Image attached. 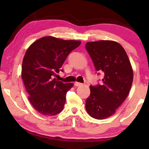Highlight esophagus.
<instances>
[{"label": "esophagus", "instance_id": "obj_1", "mask_svg": "<svg viewBox=\"0 0 149 149\" xmlns=\"http://www.w3.org/2000/svg\"><path fill=\"white\" fill-rule=\"evenodd\" d=\"M74 85H75V86L78 87V86H80V85H82V83H78V82H76V83H74Z\"/></svg>", "mask_w": 149, "mask_h": 149}]
</instances>
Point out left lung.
I'll list each match as a JSON object with an SVG mask.
<instances>
[{"label": "left lung", "instance_id": "left-lung-1", "mask_svg": "<svg viewBox=\"0 0 149 149\" xmlns=\"http://www.w3.org/2000/svg\"><path fill=\"white\" fill-rule=\"evenodd\" d=\"M85 48L97 75L100 72L104 74L101 84L90 86L86 111L94 118H107L115 113L129 94L133 80L131 64L125 50L117 42H88Z\"/></svg>", "mask_w": 149, "mask_h": 149}]
</instances>
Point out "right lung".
<instances>
[{"instance_id": "right-lung-1", "label": "right lung", "mask_w": 149, "mask_h": 149, "mask_svg": "<svg viewBox=\"0 0 149 149\" xmlns=\"http://www.w3.org/2000/svg\"><path fill=\"white\" fill-rule=\"evenodd\" d=\"M80 43L78 40L45 36L31 44L26 52L22 78L29 100L42 115L55 116L62 111L66 92L73 85L58 81L54 77L59 72L69 53Z\"/></svg>"}]
</instances>
